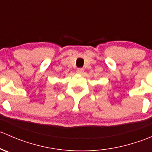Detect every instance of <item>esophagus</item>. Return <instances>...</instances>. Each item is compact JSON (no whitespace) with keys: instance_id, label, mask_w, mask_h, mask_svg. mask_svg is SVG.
Masks as SVG:
<instances>
[{"instance_id":"34e87169","label":"esophagus","mask_w":152,"mask_h":152,"mask_svg":"<svg viewBox=\"0 0 152 152\" xmlns=\"http://www.w3.org/2000/svg\"><path fill=\"white\" fill-rule=\"evenodd\" d=\"M76 72H77L78 73H79V74H82V73H83L84 72V69L82 68V67H79V68H77Z\"/></svg>"}]
</instances>
